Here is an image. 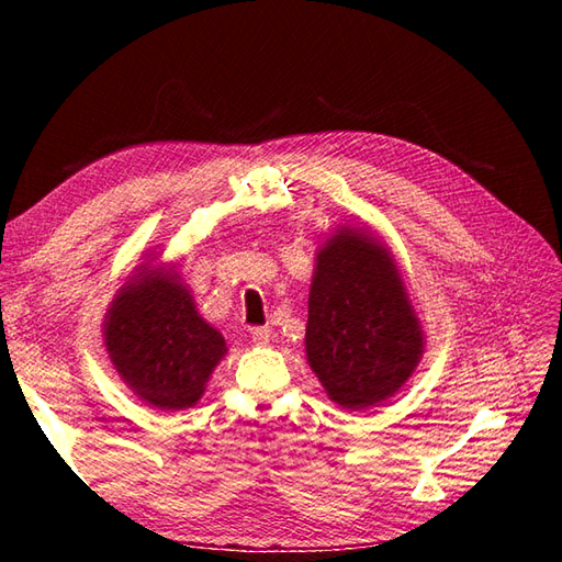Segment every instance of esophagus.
I'll use <instances>...</instances> for the list:
<instances>
[{
    "label": "esophagus",
    "mask_w": 562,
    "mask_h": 562,
    "mask_svg": "<svg viewBox=\"0 0 562 562\" xmlns=\"http://www.w3.org/2000/svg\"><path fill=\"white\" fill-rule=\"evenodd\" d=\"M250 337H252V342L258 345V347H265V345H269V328H265V326H260V328H252L250 330Z\"/></svg>",
    "instance_id": "1"
}]
</instances>
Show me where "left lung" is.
I'll return each mask as SVG.
<instances>
[{
	"instance_id": "left-lung-1",
	"label": "left lung",
	"mask_w": 562,
	"mask_h": 562,
	"mask_svg": "<svg viewBox=\"0 0 562 562\" xmlns=\"http://www.w3.org/2000/svg\"><path fill=\"white\" fill-rule=\"evenodd\" d=\"M304 351L328 398L351 413L394 396L419 366L422 321L394 255L370 232L342 227L321 244Z\"/></svg>"
}]
</instances>
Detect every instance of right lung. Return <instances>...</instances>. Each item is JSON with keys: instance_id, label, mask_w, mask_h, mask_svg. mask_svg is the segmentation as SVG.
Returning <instances> with one entry per match:
<instances>
[{"instance_id": "right-lung-1", "label": "right lung", "mask_w": 562, "mask_h": 562, "mask_svg": "<svg viewBox=\"0 0 562 562\" xmlns=\"http://www.w3.org/2000/svg\"><path fill=\"white\" fill-rule=\"evenodd\" d=\"M103 337L119 378L161 413L196 405L227 353L225 337L199 316L178 269L151 260L116 291Z\"/></svg>"}]
</instances>
